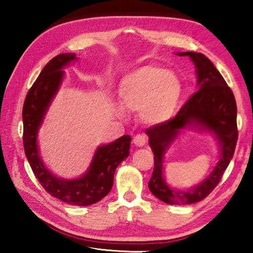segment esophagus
<instances>
[{"mask_svg":"<svg viewBox=\"0 0 253 253\" xmlns=\"http://www.w3.org/2000/svg\"><path fill=\"white\" fill-rule=\"evenodd\" d=\"M132 142H134V144L136 145V146L143 147L147 143V137L145 136V135H136L134 137V140H132Z\"/></svg>","mask_w":253,"mask_h":253,"instance_id":"esophagus-1","label":"esophagus"}]
</instances>
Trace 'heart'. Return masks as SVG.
<instances>
[{"mask_svg":"<svg viewBox=\"0 0 253 253\" xmlns=\"http://www.w3.org/2000/svg\"><path fill=\"white\" fill-rule=\"evenodd\" d=\"M118 97L123 108L139 113L145 124L163 125L176 113L182 83L173 71L157 65H145L123 77L118 84ZM118 114L124 115L122 110Z\"/></svg>","mask_w":253,"mask_h":253,"instance_id":"heart-1","label":"heart"}]
</instances>
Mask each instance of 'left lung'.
Returning a JSON list of instances; mask_svg holds the SVG:
<instances>
[{
  "instance_id": "left-lung-1",
  "label": "left lung",
  "mask_w": 253,
  "mask_h": 253,
  "mask_svg": "<svg viewBox=\"0 0 253 253\" xmlns=\"http://www.w3.org/2000/svg\"><path fill=\"white\" fill-rule=\"evenodd\" d=\"M190 57L195 66L198 91L193 93L176 116L163 125L146 129L148 144L154 154V170L148 187L158 200L172 205L200 202L211 193L221 181L223 172L232 160L238 140L237 104L233 92L213 63L202 53L177 52ZM183 129L207 131L219 144V161L211 174L199 186L188 190H176L164 178L165 154Z\"/></svg>"
}]
</instances>
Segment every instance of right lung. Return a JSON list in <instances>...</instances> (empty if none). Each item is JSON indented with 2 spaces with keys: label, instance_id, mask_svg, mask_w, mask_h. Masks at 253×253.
<instances>
[{
  "label": "right lung",
  "instance_id": "right-lung-1",
  "mask_svg": "<svg viewBox=\"0 0 253 253\" xmlns=\"http://www.w3.org/2000/svg\"><path fill=\"white\" fill-rule=\"evenodd\" d=\"M76 60L78 58L75 53H61L51 59L29 90L22 111L23 146L34 175L49 194L68 204L87 207L99 202L110 192L115 170L129 156L131 138L124 135L113 143L100 145L88 169L80 177H59L46 168L40 156L38 132L61 87L65 78L63 69Z\"/></svg>",
  "mask_w": 253,
  "mask_h": 253
}]
</instances>
